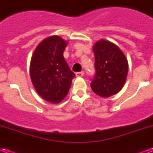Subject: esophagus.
Here are the masks:
<instances>
[{
	"mask_svg": "<svg viewBox=\"0 0 153 153\" xmlns=\"http://www.w3.org/2000/svg\"><path fill=\"white\" fill-rule=\"evenodd\" d=\"M83 74H84V72H83V71H81V72H77L76 76L77 77H83Z\"/></svg>",
	"mask_w": 153,
	"mask_h": 153,
	"instance_id": "1",
	"label": "esophagus"
}]
</instances>
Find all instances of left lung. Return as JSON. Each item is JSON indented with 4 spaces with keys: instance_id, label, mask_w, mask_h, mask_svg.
<instances>
[{
    "instance_id": "left-lung-1",
    "label": "left lung",
    "mask_w": 153,
    "mask_h": 153,
    "mask_svg": "<svg viewBox=\"0 0 153 153\" xmlns=\"http://www.w3.org/2000/svg\"><path fill=\"white\" fill-rule=\"evenodd\" d=\"M96 75L91 88L97 95L107 98L124 87L128 74L127 58L120 48L111 42L100 39L93 45Z\"/></svg>"
}]
</instances>
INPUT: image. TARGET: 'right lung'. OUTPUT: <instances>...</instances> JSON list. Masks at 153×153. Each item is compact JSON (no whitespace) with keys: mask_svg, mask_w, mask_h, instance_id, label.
Wrapping results in <instances>:
<instances>
[{"mask_svg":"<svg viewBox=\"0 0 153 153\" xmlns=\"http://www.w3.org/2000/svg\"><path fill=\"white\" fill-rule=\"evenodd\" d=\"M67 43L57 35L46 38L37 46L30 61V78L36 92L53 104L67 96L74 77L63 56Z\"/></svg>","mask_w":153,"mask_h":153,"instance_id":"right-lung-1","label":"right lung"}]
</instances>
